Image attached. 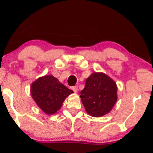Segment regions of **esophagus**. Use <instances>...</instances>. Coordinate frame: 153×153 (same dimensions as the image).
I'll use <instances>...</instances> for the list:
<instances>
[{
    "label": "esophagus",
    "instance_id": "obj_1",
    "mask_svg": "<svg viewBox=\"0 0 153 153\" xmlns=\"http://www.w3.org/2000/svg\"><path fill=\"white\" fill-rule=\"evenodd\" d=\"M72 90H73V91H74L75 93H77V90H78V89H77V86H74V87H72Z\"/></svg>",
    "mask_w": 153,
    "mask_h": 153
}]
</instances>
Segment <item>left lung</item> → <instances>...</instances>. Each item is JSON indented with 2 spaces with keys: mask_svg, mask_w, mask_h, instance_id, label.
I'll list each match as a JSON object with an SVG mask.
<instances>
[{
  "mask_svg": "<svg viewBox=\"0 0 153 153\" xmlns=\"http://www.w3.org/2000/svg\"><path fill=\"white\" fill-rule=\"evenodd\" d=\"M117 90L116 83L110 77L95 72L86 79L79 97L88 115L102 117L109 113L117 102Z\"/></svg>",
  "mask_w": 153,
  "mask_h": 153,
  "instance_id": "1",
  "label": "left lung"
}]
</instances>
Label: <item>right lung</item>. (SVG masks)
Instances as JSON below:
<instances>
[{
  "label": "right lung",
  "instance_id": "right-lung-1",
  "mask_svg": "<svg viewBox=\"0 0 153 153\" xmlns=\"http://www.w3.org/2000/svg\"><path fill=\"white\" fill-rule=\"evenodd\" d=\"M30 92L41 110L47 115H53L60 109L65 99L74 92L56 77L48 75L33 82L31 85Z\"/></svg>",
  "mask_w": 153,
  "mask_h": 153
}]
</instances>
